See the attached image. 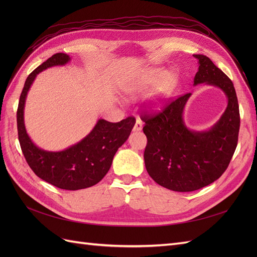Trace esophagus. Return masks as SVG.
Here are the masks:
<instances>
[{"instance_id":"1","label":"esophagus","mask_w":257,"mask_h":257,"mask_svg":"<svg viewBox=\"0 0 257 257\" xmlns=\"http://www.w3.org/2000/svg\"><path fill=\"white\" fill-rule=\"evenodd\" d=\"M143 130V121L141 118H136V122H135V125L133 127L134 132H138V131H142Z\"/></svg>"}]
</instances>
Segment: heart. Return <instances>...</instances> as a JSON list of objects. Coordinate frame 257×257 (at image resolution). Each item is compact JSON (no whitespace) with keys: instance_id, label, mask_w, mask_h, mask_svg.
Returning a JSON list of instances; mask_svg holds the SVG:
<instances>
[{"instance_id":"heart-1","label":"heart","mask_w":257,"mask_h":257,"mask_svg":"<svg viewBox=\"0 0 257 257\" xmlns=\"http://www.w3.org/2000/svg\"><path fill=\"white\" fill-rule=\"evenodd\" d=\"M163 75L164 74L158 71L144 72L141 76L138 77L137 80L134 82V84L132 85L130 92L132 94H143V93L150 91L162 80ZM172 88H173V79L168 77V78H165L164 81L161 83L160 89L152 96L151 105L155 108L160 107L162 105L163 99H164L169 94V92L172 91Z\"/></svg>"}]
</instances>
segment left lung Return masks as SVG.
<instances>
[{
    "label": "left lung",
    "mask_w": 257,
    "mask_h": 257,
    "mask_svg": "<svg viewBox=\"0 0 257 257\" xmlns=\"http://www.w3.org/2000/svg\"><path fill=\"white\" fill-rule=\"evenodd\" d=\"M194 85L206 83L220 88L227 107L220 120L204 132L192 131L183 121V110L191 93L169 103L157 114H144L148 143L144 153L149 176L158 184L176 192H192L219 179L228 167L238 143L240 114L231 80L203 54Z\"/></svg>",
    "instance_id": "8db88e82"
}]
</instances>
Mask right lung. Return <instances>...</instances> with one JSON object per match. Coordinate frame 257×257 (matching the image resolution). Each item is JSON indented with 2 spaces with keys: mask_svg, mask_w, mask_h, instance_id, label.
Masks as SVG:
<instances>
[{
  "mask_svg": "<svg viewBox=\"0 0 257 257\" xmlns=\"http://www.w3.org/2000/svg\"><path fill=\"white\" fill-rule=\"evenodd\" d=\"M69 61L66 53H56L28 76L19 99L17 127L22 153L34 174L59 189L76 191L95 185L105 177L115 152L126 142L136 120L128 116L112 123L99 119L82 141L62 151H46L35 146L27 133L23 118L28 92L44 69L65 65Z\"/></svg>",
  "mask_w": 257,
  "mask_h": 257,
  "instance_id": "add662e5",
  "label": "right lung"
}]
</instances>
